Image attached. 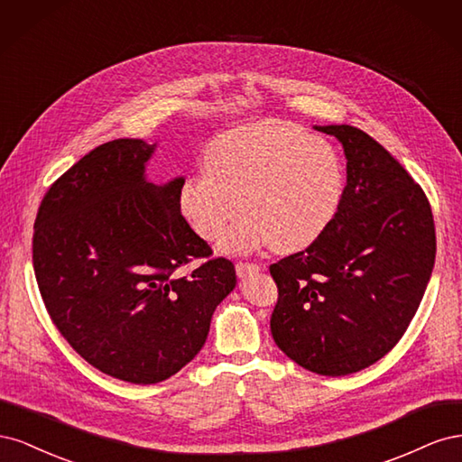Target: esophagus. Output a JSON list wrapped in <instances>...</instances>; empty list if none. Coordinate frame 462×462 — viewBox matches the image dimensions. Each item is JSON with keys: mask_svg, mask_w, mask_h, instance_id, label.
<instances>
[{"mask_svg": "<svg viewBox=\"0 0 462 462\" xmlns=\"http://www.w3.org/2000/svg\"><path fill=\"white\" fill-rule=\"evenodd\" d=\"M235 270H236V275H239V277L243 279V277H246V275H250V273L260 272V270H262V265H258V263H246V262H239V263L235 265Z\"/></svg>", "mask_w": 462, "mask_h": 462, "instance_id": "34e87169", "label": "esophagus"}]
</instances>
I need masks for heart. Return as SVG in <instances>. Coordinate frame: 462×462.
Returning <instances> with one entry per match:
<instances>
[{
    "label": "heart",
    "instance_id": "b5f03b06",
    "mask_svg": "<svg viewBox=\"0 0 462 462\" xmlns=\"http://www.w3.org/2000/svg\"><path fill=\"white\" fill-rule=\"evenodd\" d=\"M345 165L331 143L289 121H256L221 133L204 152V171L185 179L180 214L204 241L226 253L272 245L297 253L316 243L337 217Z\"/></svg>",
    "mask_w": 462,
    "mask_h": 462
}]
</instances>
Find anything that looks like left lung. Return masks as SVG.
Wrapping results in <instances>:
<instances>
[{"label": "left lung", "instance_id": "left-lung-1", "mask_svg": "<svg viewBox=\"0 0 462 462\" xmlns=\"http://www.w3.org/2000/svg\"><path fill=\"white\" fill-rule=\"evenodd\" d=\"M346 158L337 217L302 253L270 265L279 289L275 345L319 375L372 366L407 331L436 262V229L424 190L407 170L351 125H316Z\"/></svg>", "mask_w": 462, "mask_h": 462}]
</instances>
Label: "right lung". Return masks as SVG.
Instances as JSON below:
<instances>
[{"mask_svg": "<svg viewBox=\"0 0 462 462\" xmlns=\"http://www.w3.org/2000/svg\"><path fill=\"white\" fill-rule=\"evenodd\" d=\"M158 143L119 138L65 171L40 204L32 262L40 295L75 351L117 380L150 385L200 353L235 265L180 216L185 177L152 183Z\"/></svg>", "mask_w": 462, "mask_h": 462, "instance_id": "add662e5", "label": "right lung"}]
</instances>
